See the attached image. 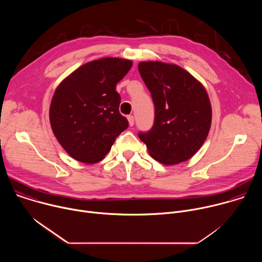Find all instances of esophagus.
I'll return each instance as SVG.
<instances>
[{
  "label": "esophagus",
  "instance_id": "1",
  "mask_svg": "<svg viewBox=\"0 0 262 262\" xmlns=\"http://www.w3.org/2000/svg\"><path fill=\"white\" fill-rule=\"evenodd\" d=\"M127 119H128V123H129V125H130V126H133V125L135 124V117H134L133 115H129V116L127 117Z\"/></svg>",
  "mask_w": 262,
  "mask_h": 262
}]
</instances>
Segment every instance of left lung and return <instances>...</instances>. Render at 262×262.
Masks as SVG:
<instances>
[{
    "label": "left lung",
    "instance_id": "obj_1",
    "mask_svg": "<svg viewBox=\"0 0 262 262\" xmlns=\"http://www.w3.org/2000/svg\"><path fill=\"white\" fill-rule=\"evenodd\" d=\"M141 78L155 104V121L138 134L158 162L174 165L191 159L203 145L211 124V106L204 87L174 64L141 62Z\"/></svg>",
    "mask_w": 262,
    "mask_h": 262
}]
</instances>
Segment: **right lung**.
<instances>
[{
	"label": "right lung",
	"instance_id": "add662e5",
	"mask_svg": "<svg viewBox=\"0 0 262 262\" xmlns=\"http://www.w3.org/2000/svg\"><path fill=\"white\" fill-rule=\"evenodd\" d=\"M132 65L119 58L95 60L73 71L56 89L50 107L52 129L74 160L101 161L128 127L119 113L121 97L116 85Z\"/></svg>",
	"mask_w": 262,
	"mask_h": 262
}]
</instances>
